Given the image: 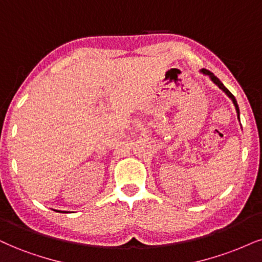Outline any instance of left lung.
Masks as SVG:
<instances>
[{"instance_id":"1","label":"left lung","mask_w":262,"mask_h":262,"mask_svg":"<svg viewBox=\"0 0 262 262\" xmlns=\"http://www.w3.org/2000/svg\"><path fill=\"white\" fill-rule=\"evenodd\" d=\"M202 73L203 74H205V75H209V77L210 79L212 80V81H214L216 85H217L219 87H220V89L222 90V91H224L226 95H227L228 97H230V98L232 99V102H233V104H234V106H235V111H237V114H238V119H239V108H238V104H237V101H235V98H234V96L232 95V93L228 91L227 89H226V87L224 86V83H222L220 80L217 79V77H216L214 74H212L211 72H209V70H206V69H202Z\"/></svg>"}]
</instances>
